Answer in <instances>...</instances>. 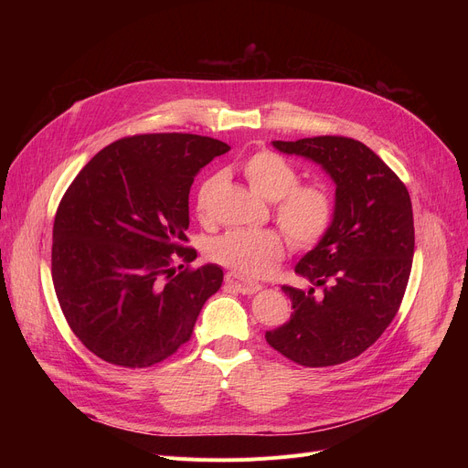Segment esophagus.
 <instances>
[{
  "mask_svg": "<svg viewBox=\"0 0 468 468\" xmlns=\"http://www.w3.org/2000/svg\"><path fill=\"white\" fill-rule=\"evenodd\" d=\"M226 282L229 284V286H233L237 292H240V293H256V292H260L261 290V284H258V282H252V281H247L244 277H240V275H237V273H228L226 275Z\"/></svg>",
  "mask_w": 468,
  "mask_h": 468,
  "instance_id": "34e87169",
  "label": "esophagus"
}]
</instances>
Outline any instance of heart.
I'll list each match as a JSON object with an SVG mask.
<instances>
[{
	"label": "heart",
	"mask_w": 468,
	"mask_h": 468,
	"mask_svg": "<svg viewBox=\"0 0 468 468\" xmlns=\"http://www.w3.org/2000/svg\"><path fill=\"white\" fill-rule=\"evenodd\" d=\"M242 172L258 195L275 201V218L293 249L309 250L326 237L334 219V199L324 186L300 184L298 168L267 150L244 161ZM214 182V178L207 180L197 193L195 208L201 216L207 212ZM284 250L286 240L275 229H229L208 247L214 261L252 279L271 273Z\"/></svg>",
	"instance_id": "b5f03b06"
}]
</instances>
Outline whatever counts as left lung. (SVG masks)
Returning <instances> with one entry per match:
<instances>
[{
  "mask_svg": "<svg viewBox=\"0 0 468 468\" xmlns=\"http://www.w3.org/2000/svg\"><path fill=\"white\" fill-rule=\"evenodd\" d=\"M273 145L321 165L335 184V207L326 237L296 265L313 286H282L293 313L265 339L300 366L347 362L374 346L402 303L415 247L410 193L358 140L314 136Z\"/></svg>",
  "mask_w": 468,
  "mask_h": 468,
  "instance_id": "8db88e82",
  "label": "left lung"
}]
</instances>
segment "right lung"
<instances>
[{
	"label": "right lung",
	"instance_id": "right-lung-1",
	"mask_svg": "<svg viewBox=\"0 0 468 468\" xmlns=\"http://www.w3.org/2000/svg\"><path fill=\"white\" fill-rule=\"evenodd\" d=\"M226 152L228 144L199 134L127 136L98 152L66 189L53 226V284L71 332L98 358L150 367L189 341L224 271L175 260L197 258L182 244L189 189Z\"/></svg>",
	"mask_w": 468,
	"mask_h": 468
}]
</instances>
